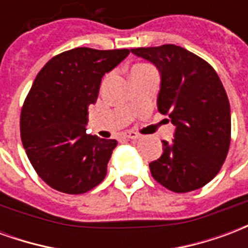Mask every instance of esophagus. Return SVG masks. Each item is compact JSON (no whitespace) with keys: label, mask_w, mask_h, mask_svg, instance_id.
Listing matches in <instances>:
<instances>
[{"label":"esophagus","mask_w":248,"mask_h":248,"mask_svg":"<svg viewBox=\"0 0 248 248\" xmlns=\"http://www.w3.org/2000/svg\"><path fill=\"white\" fill-rule=\"evenodd\" d=\"M124 137H126L127 140H138L140 135L134 133V131H130V133H124Z\"/></svg>","instance_id":"1"}]
</instances>
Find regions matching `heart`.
<instances>
[{
    "instance_id": "obj_1",
    "label": "heart",
    "mask_w": 248,
    "mask_h": 248,
    "mask_svg": "<svg viewBox=\"0 0 248 248\" xmlns=\"http://www.w3.org/2000/svg\"><path fill=\"white\" fill-rule=\"evenodd\" d=\"M146 67H150L149 65H145V63H138V65H134L131 67V71L130 73H133V71H137V70H140V69H146Z\"/></svg>"
}]
</instances>
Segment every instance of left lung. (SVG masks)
<instances>
[{
	"instance_id": "obj_1",
	"label": "left lung",
	"mask_w": 248,
	"mask_h": 248,
	"mask_svg": "<svg viewBox=\"0 0 248 248\" xmlns=\"http://www.w3.org/2000/svg\"><path fill=\"white\" fill-rule=\"evenodd\" d=\"M161 71L158 111L175 124L174 140L151 162L153 178L174 192L201 188L222 169L231 142V113L223 83L208 62L181 46L131 49Z\"/></svg>"
}]
</instances>
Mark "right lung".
I'll use <instances>...</instances> for the list:
<instances>
[{"mask_svg": "<svg viewBox=\"0 0 248 248\" xmlns=\"http://www.w3.org/2000/svg\"><path fill=\"white\" fill-rule=\"evenodd\" d=\"M129 49L76 47L53 57L35 77L21 108V140L31 166L51 188L83 194L102 182L115 140L86 133L105 73Z\"/></svg>", "mask_w": 248, "mask_h": 248, "instance_id": "1", "label": "right lung"}]
</instances>
